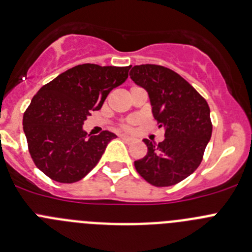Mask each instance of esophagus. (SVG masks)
Wrapping results in <instances>:
<instances>
[{
    "mask_svg": "<svg viewBox=\"0 0 252 252\" xmlns=\"http://www.w3.org/2000/svg\"><path fill=\"white\" fill-rule=\"evenodd\" d=\"M121 139H123L126 143H131V142H133V139H131L130 137H126V135H121Z\"/></svg>",
    "mask_w": 252,
    "mask_h": 252,
    "instance_id": "obj_1",
    "label": "esophagus"
}]
</instances>
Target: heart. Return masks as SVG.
I'll return each instance as SVG.
<instances>
[{
  "instance_id": "1",
  "label": "heart",
  "mask_w": 252,
  "mask_h": 252,
  "mask_svg": "<svg viewBox=\"0 0 252 252\" xmlns=\"http://www.w3.org/2000/svg\"><path fill=\"white\" fill-rule=\"evenodd\" d=\"M133 123H134V122H133V121L126 122V123L122 124V126H121V129H124V130H129V129L131 128V124H133Z\"/></svg>"
}]
</instances>
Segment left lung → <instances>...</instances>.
I'll return each instance as SVG.
<instances>
[{"label": "left lung", "instance_id": "left-lung-1", "mask_svg": "<svg viewBox=\"0 0 252 252\" xmlns=\"http://www.w3.org/2000/svg\"><path fill=\"white\" fill-rule=\"evenodd\" d=\"M130 79L148 93L154 119L164 128V140L144 139L146 157L134 162L138 173L157 187L173 186L193 173L212 134L207 101L173 70L137 65Z\"/></svg>", "mask_w": 252, "mask_h": 252}]
</instances>
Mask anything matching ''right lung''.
<instances>
[{
  "label": "right lung",
  "instance_id": "add662e5",
  "mask_svg": "<svg viewBox=\"0 0 252 252\" xmlns=\"http://www.w3.org/2000/svg\"><path fill=\"white\" fill-rule=\"evenodd\" d=\"M130 66L83 64L66 70L36 93L24 114L31 158L38 169L60 183L87 176L103 156L112 131L88 135L83 129L90 112L99 110L114 88L128 78Z\"/></svg>",
  "mask_w": 252,
  "mask_h": 252
}]
</instances>
